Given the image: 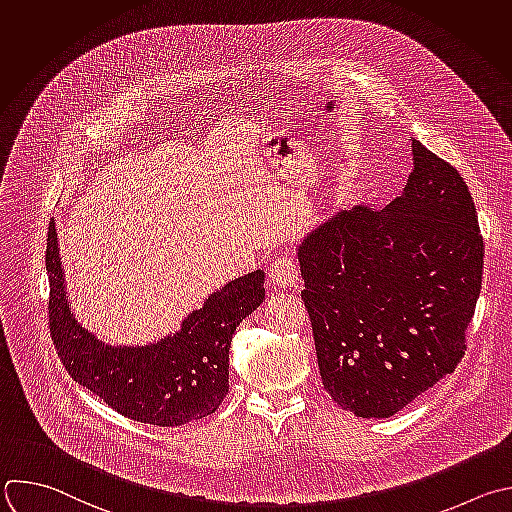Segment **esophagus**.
<instances>
[{"instance_id":"34e87169","label":"esophagus","mask_w":512,"mask_h":512,"mask_svg":"<svg viewBox=\"0 0 512 512\" xmlns=\"http://www.w3.org/2000/svg\"><path fill=\"white\" fill-rule=\"evenodd\" d=\"M269 279L275 287H295L299 283V269L293 259L289 257H279L275 263L269 267Z\"/></svg>"}]
</instances>
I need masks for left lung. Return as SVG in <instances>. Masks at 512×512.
Listing matches in <instances>:
<instances>
[{
    "instance_id": "obj_1",
    "label": "left lung",
    "mask_w": 512,
    "mask_h": 512,
    "mask_svg": "<svg viewBox=\"0 0 512 512\" xmlns=\"http://www.w3.org/2000/svg\"><path fill=\"white\" fill-rule=\"evenodd\" d=\"M404 195L354 207L297 249L323 388L360 418H390L466 350L484 243L458 170L412 140Z\"/></svg>"
}]
</instances>
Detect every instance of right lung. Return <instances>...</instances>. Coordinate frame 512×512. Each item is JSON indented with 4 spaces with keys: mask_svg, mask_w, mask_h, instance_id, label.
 Instances as JSON below:
<instances>
[{
    "mask_svg": "<svg viewBox=\"0 0 512 512\" xmlns=\"http://www.w3.org/2000/svg\"><path fill=\"white\" fill-rule=\"evenodd\" d=\"M46 269L50 335L74 382L122 416L154 426H183L221 406L229 392L233 333L265 299L261 269L229 281L183 321L181 331L142 348L106 346L76 321L66 299L54 221Z\"/></svg>",
    "mask_w": 512,
    "mask_h": 512,
    "instance_id": "add662e5",
    "label": "right lung"
}]
</instances>
